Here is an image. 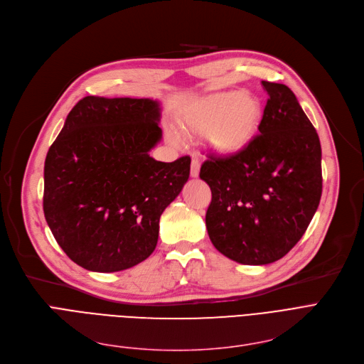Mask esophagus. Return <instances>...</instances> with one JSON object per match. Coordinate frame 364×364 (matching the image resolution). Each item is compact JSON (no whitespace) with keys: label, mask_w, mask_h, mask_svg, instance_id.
I'll use <instances>...</instances> for the list:
<instances>
[{"label":"esophagus","mask_w":364,"mask_h":364,"mask_svg":"<svg viewBox=\"0 0 364 364\" xmlns=\"http://www.w3.org/2000/svg\"><path fill=\"white\" fill-rule=\"evenodd\" d=\"M191 176L193 178H197L198 176V173H200V161L197 160V159H193V161H191Z\"/></svg>","instance_id":"obj_1"}]
</instances>
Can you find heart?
<instances>
[{"label": "heart", "mask_w": 364, "mask_h": 364, "mask_svg": "<svg viewBox=\"0 0 364 364\" xmlns=\"http://www.w3.org/2000/svg\"><path fill=\"white\" fill-rule=\"evenodd\" d=\"M261 118V102L255 96L222 92L204 99L189 111L181 127L188 134L207 133V142L219 155H235L250 144Z\"/></svg>", "instance_id": "heart-1"}]
</instances>
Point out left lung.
Returning <instances> with one entry per match:
<instances>
[{"label":"left lung","instance_id":"8db88e82","mask_svg":"<svg viewBox=\"0 0 364 364\" xmlns=\"http://www.w3.org/2000/svg\"><path fill=\"white\" fill-rule=\"evenodd\" d=\"M268 93L259 134L235 155H209L200 178L210 186L205 227L232 261L267 265L295 246L321 198L318 134L287 85L262 81Z\"/></svg>","mask_w":364,"mask_h":364}]
</instances>
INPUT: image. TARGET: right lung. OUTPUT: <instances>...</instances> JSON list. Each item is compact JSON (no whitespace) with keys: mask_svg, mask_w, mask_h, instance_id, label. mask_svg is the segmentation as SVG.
Returning <instances> with one entry per match:
<instances>
[{"mask_svg":"<svg viewBox=\"0 0 364 364\" xmlns=\"http://www.w3.org/2000/svg\"><path fill=\"white\" fill-rule=\"evenodd\" d=\"M160 103L85 96L68 114L44 164V216L58 245L95 272L132 268L154 252L160 216L182 191L191 159L149 157Z\"/></svg>","mask_w":364,"mask_h":364,"instance_id":"obj_1","label":"right lung"}]
</instances>
